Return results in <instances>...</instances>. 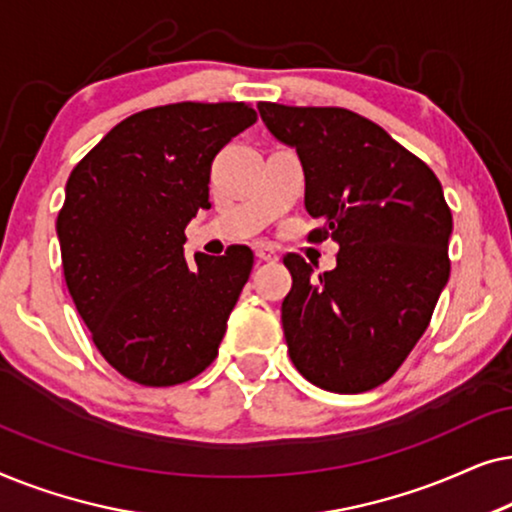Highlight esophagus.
I'll return each instance as SVG.
<instances>
[{
    "label": "esophagus",
    "mask_w": 512,
    "mask_h": 512,
    "mask_svg": "<svg viewBox=\"0 0 512 512\" xmlns=\"http://www.w3.org/2000/svg\"><path fill=\"white\" fill-rule=\"evenodd\" d=\"M256 258L263 263H275V261H279V254L275 247H270V244H258Z\"/></svg>",
    "instance_id": "esophagus-1"
}]
</instances>
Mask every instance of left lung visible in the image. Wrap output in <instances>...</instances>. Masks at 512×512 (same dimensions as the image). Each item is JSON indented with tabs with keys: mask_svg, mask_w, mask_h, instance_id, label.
Segmentation results:
<instances>
[{
	"mask_svg": "<svg viewBox=\"0 0 512 512\" xmlns=\"http://www.w3.org/2000/svg\"><path fill=\"white\" fill-rule=\"evenodd\" d=\"M279 142L296 146L305 207L321 221L307 240L340 244L338 265L286 254L293 284L282 303L298 373L335 394L380 387L429 326L450 277L452 212L429 165L380 125L342 107L258 104Z\"/></svg>",
	"mask_w": 512,
	"mask_h": 512,
	"instance_id": "1",
	"label": "left lung"
}]
</instances>
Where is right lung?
Masks as SVG:
<instances>
[{
  "label": "right lung",
  "instance_id": "add662e5",
  "mask_svg": "<svg viewBox=\"0 0 512 512\" xmlns=\"http://www.w3.org/2000/svg\"><path fill=\"white\" fill-rule=\"evenodd\" d=\"M254 123L247 102L144 109L69 174L55 221L67 289L95 347L132 382L174 387L219 354L254 254H195L191 268L184 228L209 207L214 156Z\"/></svg>",
  "mask_w": 512,
  "mask_h": 512
}]
</instances>
